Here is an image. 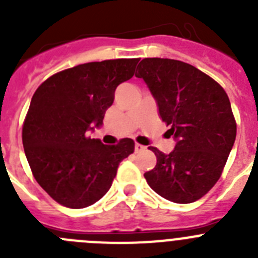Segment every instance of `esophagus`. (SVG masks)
Instances as JSON below:
<instances>
[{
	"label": "esophagus",
	"instance_id": "34e87169",
	"mask_svg": "<svg viewBox=\"0 0 258 258\" xmlns=\"http://www.w3.org/2000/svg\"><path fill=\"white\" fill-rule=\"evenodd\" d=\"M145 149H146L145 146L140 145V143H136V145H134V151L136 152H141V151H143Z\"/></svg>",
	"mask_w": 258,
	"mask_h": 258
}]
</instances>
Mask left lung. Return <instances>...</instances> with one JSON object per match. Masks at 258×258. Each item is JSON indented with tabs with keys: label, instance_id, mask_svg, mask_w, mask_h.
<instances>
[{
	"label": "left lung",
	"instance_id": "8db88e82",
	"mask_svg": "<svg viewBox=\"0 0 258 258\" xmlns=\"http://www.w3.org/2000/svg\"><path fill=\"white\" fill-rule=\"evenodd\" d=\"M137 70L175 141L170 154L149 147L157 161L145 173L146 181L169 202H195L218 181L235 142L229 97L212 77L184 61L146 58Z\"/></svg>",
	"mask_w": 258,
	"mask_h": 258
}]
</instances>
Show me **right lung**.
Returning a JSON list of instances; mask_svg holds the SVG:
<instances>
[{
    "label": "right lung",
    "mask_w": 258,
    "mask_h": 258,
    "mask_svg": "<svg viewBox=\"0 0 258 258\" xmlns=\"http://www.w3.org/2000/svg\"><path fill=\"white\" fill-rule=\"evenodd\" d=\"M140 59L92 61L61 71L32 97L23 147L41 187L61 206L81 209L106 195L118 164L134 151L124 138L103 145L88 132L103 125L115 90L132 79Z\"/></svg>",
    "instance_id": "add662e5"
}]
</instances>
